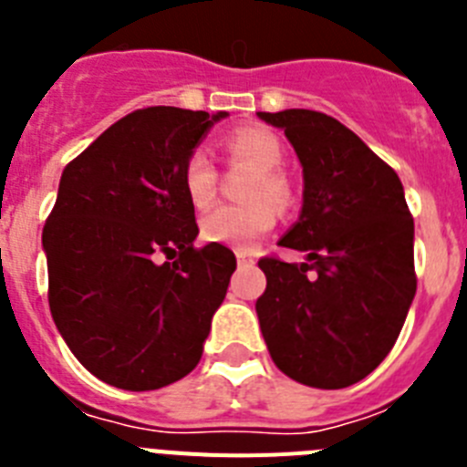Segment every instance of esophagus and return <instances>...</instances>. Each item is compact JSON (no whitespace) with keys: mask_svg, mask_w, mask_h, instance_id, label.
<instances>
[{"mask_svg":"<svg viewBox=\"0 0 467 467\" xmlns=\"http://www.w3.org/2000/svg\"><path fill=\"white\" fill-rule=\"evenodd\" d=\"M236 259L238 266H250V264H254V254L247 253V250H236Z\"/></svg>","mask_w":467,"mask_h":467,"instance_id":"1","label":"esophagus"}]
</instances>
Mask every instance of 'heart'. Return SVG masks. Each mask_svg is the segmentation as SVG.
Wrapping results in <instances>:
<instances>
[{
    "instance_id": "obj_1",
    "label": "heart",
    "mask_w": 467,
    "mask_h": 467,
    "mask_svg": "<svg viewBox=\"0 0 467 467\" xmlns=\"http://www.w3.org/2000/svg\"><path fill=\"white\" fill-rule=\"evenodd\" d=\"M224 147L234 161H243L254 168L245 196L253 198L245 205H220L201 220V234L208 243L231 247H250L275 226L278 210H287L295 201L290 177L280 171L285 147L269 128L243 126L231 130ZM182 192L193 208L203 210L217 193V171L203 150H193L184 159Z\"/></svg>"
}]
</instances>
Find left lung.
I'll use <instances>...</instances> for the list:
<instances>
[{"label":"left lung","instance_id":"8db88e82","mask_svg":"<svg viewBox=\"0 0 467 467\" xmlns=\"http://www.w3.org/2000/svg\"><path fill=\"white\" fill-rule=\"evenodd\" d=\"M283 128L304 168L299 222L280 245L304 264L259 259L264 341L304 386L346 388L381 365L416 295L414 220L398 172L353 130L313 109L257 111Z\"/></svg>","mask_w":467,"mask_h":467}]
</instances>
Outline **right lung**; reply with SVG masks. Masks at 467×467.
Returning <instances> with one entry per match:
<instances>
[{
  "label": "right lung",
  "instance_id": "1",
  "mask_svg": "<svg viewBox=\"0 0 467 467\" xmlns=\"http://www.w3.org/2000/svg\"><path fill=\"white\" fill-rule=\"evenodd\" d=\"M217 111L147 107L119 119L60 177L41 243L48 306L74 358L123 390H156L201 360L236 257L198 236L184 159ZM166 254L172 263L159 265Z\"/></svg>",
  "mask_w": 467,
  "mask_h": 467
}]
</instances>
